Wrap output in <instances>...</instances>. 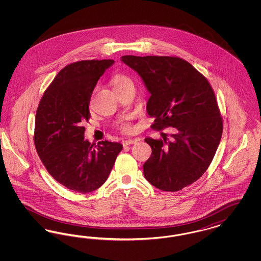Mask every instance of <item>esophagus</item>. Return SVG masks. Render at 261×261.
Listing matches in <instances>:
<instances>
[{
  "label": "esophagus",
  "instance_id": "esophagus-1",
  "mask_svg": "<svg viewBox=\"0 0 261 261\" xmlns=\"http://www.w3.org/2000/svg\"><path fill=\"white\" fill-rule=\"evenodd\" d=\"M138 142L137 139H128V140H124L122 141V145L123 146H128V145H133V144H136Z\"/></svg>",
  "mask_w": 261,
  "mask_h": 261
}]
</instances>
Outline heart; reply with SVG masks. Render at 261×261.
Returning <instances> with one entry per match:
<instances>
[{"mask_svg": "<svg viewBox=\"0 0 261 261\" xmlns=\"http://www.w3.org/2000/svg\"><path fill=\"white\" fill-rule=\"evenodd\" d=\"M129 82H131L130 78L126 75L121 74V73H116V74L113 75L112 77V80H111L112 87L115 91L123 87L125 84H127ZM115 128L117 130H119L120 132H122V133H131L134 129L133 125L130 122V117L129 116L117 120L116 123H115Z\"/></svg>", "mask_w": 261, "mask_h": 261, "instance_id": "b5f03b06", "label": "heart"}]
</instances>
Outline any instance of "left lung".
<instances>
[{
	"instance_id": "1",
	"label": "left lung",
	"mask_w": 261,
	"mask_h": 261,
	"mask_svg": "<svg viewBox=\"0 0 261 261\" xmlns=\"http://www.w3.org/2000/svg\"><path fill=\"white\" fill-rule=\"evenodd\" d=\"M122 62L142 77L150 93L147 111L150 127L174 133L162 139L146 138L151 155L144 175L152 186L177 192L199 179L219 146L223 119L208 80L178 57L123 56Z\"/></svg>"
}]
</instances>
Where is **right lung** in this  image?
I'll return each instance as SVG.
<instances>
[{
    "mask_svg": "<svg viewBox=\"0 0 261 261\" xmlns=\"http://www.w3.org/2000/svg\"><path fill=\"white\" fill-rule=\"evenodd\" d=\"M113 60H87L67 64L54 78L38 106L34 144L50 176L67 189L85 194L108 179L122 145L84 140L89 103L99 77Z\"/></svg>",
    "mask_w": 261,
    "mask_h": 261,
    "instance_id": "right-lung-1",
    "label": "right lung"
}]
</instances>
